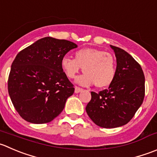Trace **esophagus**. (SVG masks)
<instances>
[{"instance_id":"1","label":"esophagus","mask_w":157,"mask_h":157,"mask_svg":"<svg viewBox=\"0 0 157 157\" xmlns=\"http://www.w3.org/2000/svg\"><path fill=\"white\" fill-rule=\"evenodd\" d=\"M82 90H83V89H82V88L78 87V86H75V90H74V92H75L76 94H78V93L81 92Z\"/></svg>"}]
</instances>
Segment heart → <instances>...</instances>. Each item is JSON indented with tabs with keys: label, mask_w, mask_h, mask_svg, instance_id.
Returning <instances> with one entry per match:
<instances>
[{
	"label": "heart",
	"mask_w": 157,
	"mask_h": 157,
	"mask_svg": "<svg viewBox=\"0 0 157 157\" xmlns=\"http://www.w3.org/2000/svg\"><path fill=\"white\" fill-rule=\"evenodd\" d=\"M75 58L64 56L61 67L67 77L75 78L80 69L84 73L76 82L83 86L95 84L105 88L113 81L116 75V61L109 53L95 48H83L74 53Z\"/></svg>",
	"instance_id": "1"
}]
</instances>
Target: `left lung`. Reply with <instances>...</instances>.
Returning a JSON list of instances; mask_svg holds the SVG:
<instances>
[{"label": "left lung", "mask_w": 157, "mask_h": 157, "mask_svg": "<svg viewBox=\"0 0 157 157\" xmlns=\"http://www.w3.org/2000/svg\"><path fill=\"white\" fill-rule=\"evenodd\" d=\"M117 58L113 81L108 89L91 92L86 111L93 122L103 128H116L130 122L143 103L145 77L141 66L130 54L110 45Z\"/></svg>", "instance_id": "obj_1"}]
</instances>
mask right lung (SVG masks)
<instances>
[{"mask_svg": "<svg viewBox=\"0 0 157 157\" xmlns=\"http://www.w3.org/2000/svg\"><path fill=\"white\" fill-rule=\"evenodd\" d=\"M77 45L47 36L17 54L8 77V93L19 115L27 122L52 121L74 92L61 67V60Z\"/></svg>", "mask_w": 157, "mask_h": 157, "instance_id": "add662e5", "label": "right lung"}]
</instances>
